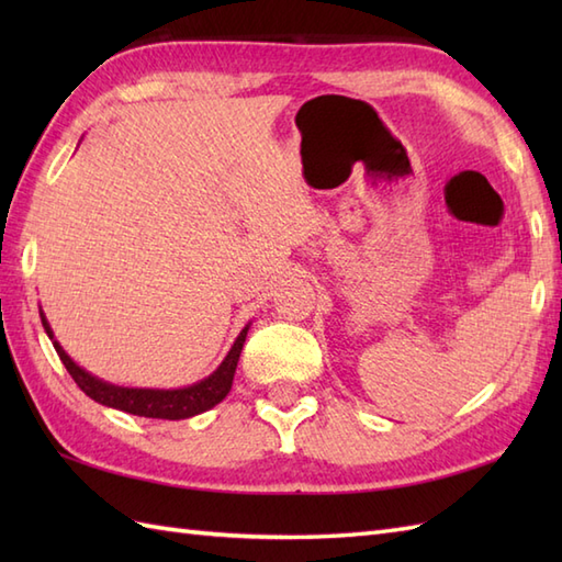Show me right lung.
Here are the masks:
<instances>
[{"label": "right lung", "mask_w": 562, "mask_h": 562, "mask_svg": "<svg viewBox=\"0 0 562 562\" xmlns=\"http://www.w3.org/2000/svg\"><path fill=\"white\" fill-rule=\"evenodd\" d=\"M41 321H43L45 333L50 336V340L55 345L59 360H63V364L67 367L69 376L75 379V384L83 393H87L89 398L109 405V408L125 411L130 415L159 417V420H183V417H193L198 413L210 411L212 405H217L232 389L238 355H241V348L246 342V333H248V326H246L241 330V336L236 338L229 355L224 357V362L220 364L217 372L207 376L205 381H200V384L188 386V389H178V391H154V389L113 386V384H105V381H101L97 376H91L89 372H83V369L71 362L67 352L59 348V342L53 338V330H50V326H47L43 312H41Z\"/></svg>", "instance_id": "add662e5"}]
</instances>
